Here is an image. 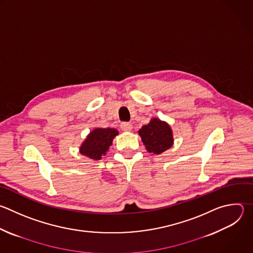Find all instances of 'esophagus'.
Returning <instances> with one entry per match:
<instances>
[{
  "label": "esophagus",
  "instance_id": "esophagus-1",
  "mask_svg": "<svg viewBox=\"0 0 253 253\" xmlns=\"http://www.w3.org/2000/svg\"><path fill=\"white\" fill-rule=\"evenodd\" d=\"M120 127H121V129H122L123 131H131L132 128H133L132 124L129 123V122H123V123H121Z\"/></svg>",
  "mask_w": 253,
  "mask_h": 253
}]
</instances>
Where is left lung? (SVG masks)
I'll list each match as a JSON object with an SVG mask.
<instances>
[{"label":"left lung","mask_w":253,"mask_h":253,"mask_svg":"<svg viewBox=\"0 0 253 253\" xmlns=\"http://www.w3.org/2000/svg\"><path fill=\"white\" fill-rule=\"evenodd\" d=\"M142 142L149 153L160 155L173 146V131L170 125L158 118H152L149 124L139 130Z\"/></svg>","instance_id":"obj_1"}]
</instances>
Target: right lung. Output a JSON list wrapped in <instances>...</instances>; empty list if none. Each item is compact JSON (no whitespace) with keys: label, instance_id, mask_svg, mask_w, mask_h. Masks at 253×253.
Returning <instances> with one entry per match:
<instances>
[{"label":"right lung","instance_id":"right-lung-1","mask_svg":"<svg viewBox=\"0 0 253 253\" xmlns=\"http://www.w3.org/2000/svg\"><path fill=\"white\" fill-rule=\"evenodd\" d=\"M118 131L114 128H95L83 141L79 152L92 160H100L105 156Z\"/></svg>","mask_w":253,"mask_h":253}]
</instances>
